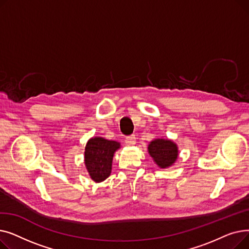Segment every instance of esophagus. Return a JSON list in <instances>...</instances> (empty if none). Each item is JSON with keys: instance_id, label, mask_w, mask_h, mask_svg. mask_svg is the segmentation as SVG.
<instances>
[{"instance_id": "obj_1", "label": "esophagus", "mask_w": 249, "mask_h": 249, "mask_svg": "<svg viewBox=\"0 0 249 249\" xmlns=\"http://www.w3.org/2000/svg\"><path fill=\"white\" fill-rule=\"evenodd\" d=\"M126 142H127V144H129V145H134L135 143H136V137H135V135L132 134V135L127 136V137H126Z\"/></svg>"}]
</instances>
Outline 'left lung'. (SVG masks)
I'll return each mask as SVG.
<instances>
[{"instance_id": "1", "label": "left lung", "mask_w": 249, "mask_h": 249, "mask_svg": "<svg viewBox=\"0 0 249 249\" xmlns=\"http://www.w3.org/2000/svg\"><path fill=\"white\" fill-rule=\"evenodd\" d=\"M148 152L161 168L171 166L178 159V146L172 140L155 139L148 145Z\"/></svg>"}]
</instances>
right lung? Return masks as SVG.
Segmentation results:
<instances>
[{
    "instance_id": "add662e5",
    "label": "right lung",
    "mask_w": 249,
    "mask_h": 249,
    "mask_svg": "<svg viewBox=\"0 0 249 249\" xmlns=\"http://www.w3.org/2000/svg\"><path fill=\"white\" fill-rule=\"evenodd\" d=\"M118 148H120L119 142L102 137H95L88 141L85 163L91 179L100 182L110 176L113 155Z\"/></svg>"
}]
</instances>
